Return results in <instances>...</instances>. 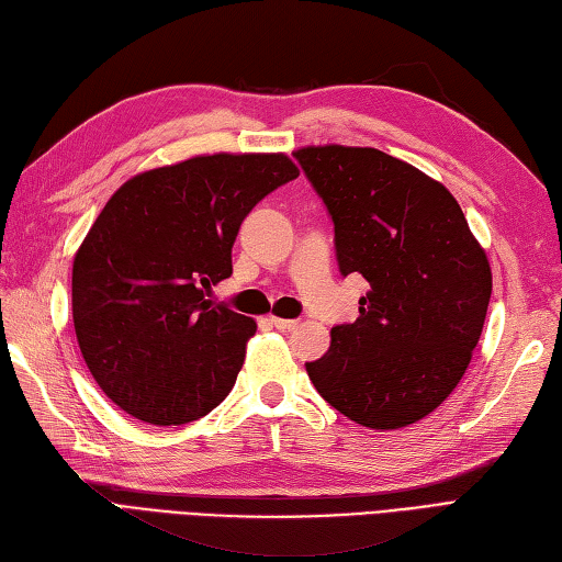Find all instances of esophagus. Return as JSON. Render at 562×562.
I'll return each mask as SVG.
<instances>
[{
  "instance_id": "esophagus-1",
  "label": "esophagus",
  "mask_w": 562,
  "mask_h": 562,
  "mask_svg": "<svg viewBox=\"0 0 562 562\" xmlns=\"http://www.w3.org/2000/svg\"><path fill=\"white\" fill-rule=\"evenodd\" d=\"M269 324H271V327L285 331V329H293L297 322L295 319H283V317H269Z\"/></svg>"
}]
</instances>
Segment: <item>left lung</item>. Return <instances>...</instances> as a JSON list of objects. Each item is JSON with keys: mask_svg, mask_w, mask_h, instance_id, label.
I'll return each instance as SVG.
<instances>
[{"mask_svg": "<svg viewBox=\"0 0 562 562\" xmlns=\"http://www.w3.org/2000/svg\"><path fill=\"white\" fill-rule=\"evenodd\" d=\"M293 156L329 211L341 277L370 283L360 317L336 324L307 375L360 426H411L469 368L493 291L488 257L457 199L404 160L336 144Z\"/></svg>", "mask_w": 562, "mask_h": 562, "instance_id": "8db88e82", "label": "left lung"}]
</instances>
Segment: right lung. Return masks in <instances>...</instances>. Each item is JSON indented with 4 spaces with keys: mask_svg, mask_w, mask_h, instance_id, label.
Listing matches in <instances>:
<instances>
[{
    "mask_svg": "<svg viewBox=\"0 0 562 562\" xmlns=\"http://www.w3.org/2000/svg\"><path fill=\"white\" fill-rule=\"evenodd\" d=\"M297 178L283 154H214L124 182L86 235L71 315L93 380L130 416L180 426L233 390L257 324L209 301L240 223Z\"/></svg>",
    "mask_w": 562,
    "mask_h": 562,
    "instance_id": "add662e5",
    "label": "right lung"
}]
</instances>
